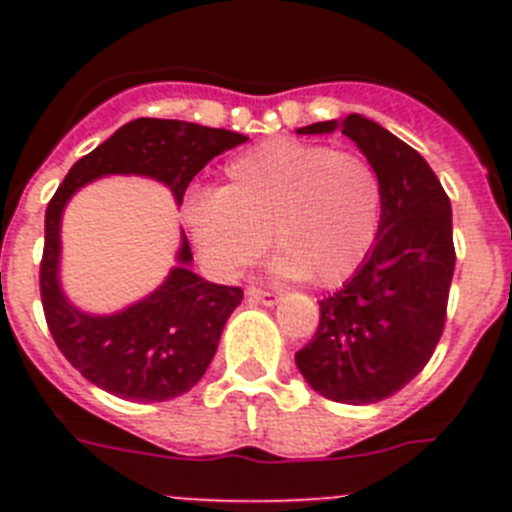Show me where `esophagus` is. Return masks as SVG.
<instances>
[{
  "label": "esophagus",
  "mask_w": 512,
  "mask_h": 512,
  "mask_svg": "<svg viewBox=\"0 0 512 512\" xmlns=\"http://www.w3.org/2000/svg\"><path fill=\"white\" fill-rule=\"evenodd\" d=\"M246 297L251 302H259V305H266V307H274L279 300H282L277 292H264V289H256V287H248Z\"/></svg>",
  "instance_id": "1"
}]
</instances>
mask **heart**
Returning a JSON list of instances; mask_svg holds the SVG:
<instances>
[{
	"label": "heart",
	"mask_w": 512,
	"mask_h": 512,
	"mask_svg": "<svg viewBox=\"0 0 512 512\" xmlns=\"http://www.w3.org/2000/svg\"><path fill=\"white\" fill-rule=\"evenodd\" d=\"M382 202V179L359 153L274 138L233 158L223 187L192 194L184 217L217 277H241L271 241L277 277L330 287L372 251Z\"/></svg>",
	"instance_id": "b5f03b06"
}]
</instances>
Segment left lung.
<instances>
[{
  "label": "left lung",
  "mask_w": 512,
  "mask_h": 512,
  "mask_svg": "<svg viewBox=\"0 0 512 512\" xmlns=\"http://www.w3.org/2000/svg\"><path fill=\"white\" fill-rule=\"evenodd\" d=\"M341 130L382 179V220L354 277L320 302V325L295 354L318 395L372 405L428 364L443 333L454 277L451 202L415 148L364 115L325 120L300 135Z\"/></svg>",
  "instance_id": "obj_1"
}]
</instances>
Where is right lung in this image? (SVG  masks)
Here are the masks:
<instances>
[{"label":"right lung","instance_id":"right-lung-1","mask_svg":"<svg viewBox=\"0 0 512 512\" xmlns=\"http://www.w3.org/2000/svg\"><path fill=\"white\" fill-rule=\"evenodd\" d=\"M246 140L200 122L138 117L79 158L48 202L40 264L45 320L61 354L99 390L133 402L174 400L192 390L215 356L230 312L241 305L243 289L194 274L182 230L176 264L153 292L115 312L81 310L61 284L63 210L79 189L102 176L156 179L182 205L194 176Z\"/></svg>","mask_w":512,"mask_h":512}]
</instances>
